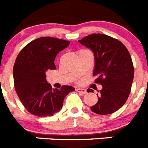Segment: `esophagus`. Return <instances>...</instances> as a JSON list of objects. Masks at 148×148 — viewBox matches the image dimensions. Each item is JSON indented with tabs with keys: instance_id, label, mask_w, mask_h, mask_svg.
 <instances>
[{
	"instance_id": "obj_1",
	"label": "esophagus",
	"mask_w": 148,
	"mask_h": 148,
	"mask_svg": "<svg viewBox=\"0 0 148 148\" xmlns=\"http://www.w3.org/2000/svg\"><path fill=\"white\" fill-rule=\"evenodd\" d=\"M76 91L82 94L87 93V90H86V89H84V88H79V87H78V88H76Z\"/></svg>"
}]
</instances>
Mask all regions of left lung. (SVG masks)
<instances>
[{"mask_svg": "<svg viewBox=\"0 0 148 148\" xmlns=\"http://www.w3.org/2000/svg\"><path fill=\"white\" fill-rule=\"evenodd\" d=\"M78 42L93 53L92 75L96 78L95 83L102 86L97 103L90 109L100 115L114 113L125 104L130 95L134 74L130 53L119 40L104 34H92ZM87 90L93 92L91 89Z\"/></svg>", "mask_w": 148, "mask_h": 148, "instance_id": "8db88e82", "label": "left lung"}]
</instances>
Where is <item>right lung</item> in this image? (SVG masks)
I'll use <instances>...</instances> for the list:
<instances>
[{"mask_svg":"<svg viewBox=\"0 0 148 148\" xmlns=\"http://www.w3.org/2000/svg\"><path fill=\"white\" fill-rule=\"evenodd\" d=\"M70 41L42 37L29 43L18 54L13 68L15 91L24 108L35 116H51L61 110L64 99L75 88L53 89L46 73L56 70L55 59Z\"/></svg>","mask_w":148,"mask_h":148,"instance_id":"right-lung-1","label":"right lung"}]
</instances>
